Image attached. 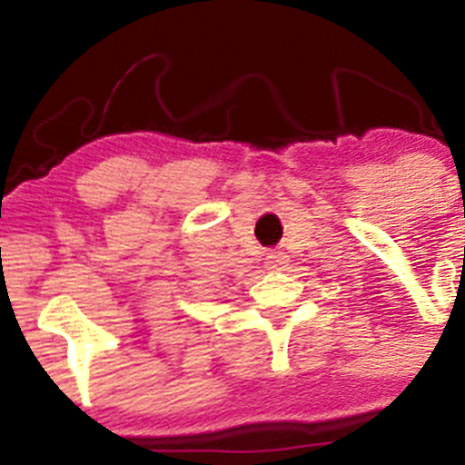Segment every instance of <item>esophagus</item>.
<instances>
[{
	"label": "esophagus",
	"instance_id": "34e87169",
	"mask_svg": "<svg viewBox=\"0 0 465 465\" xmlns=\"http://www.w3.org/2000/svg\"><path fill=\"white\" fill-rule=\"evenodd\" d=\"M265 265L270 267V270H281V267L285 265V254H283V252H279V250L267 252Z\"/></svg>",
	"mask_w": 465,
	"mask_h": 465
}]
</instances>
